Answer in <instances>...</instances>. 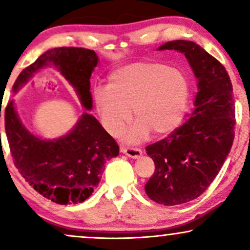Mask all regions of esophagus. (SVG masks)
<instances>
[{
    "label": "esophagus",
    "instance_id": "34e87169",
    "mask_svg": "<svg viewBox=\"0 0 250 250\" xmlns=\"http://www.w3.org/2000/svg\"><path fill=\"white\" fill-rule=\"evenodd\" d=\"M121 152L122 154L127 155L128 157L131 158H138L142 155V150L138 148H131V146H121Z\"/></svg>",
    "mask_w": 250,
    "mask_h": 250
}]
</instances>
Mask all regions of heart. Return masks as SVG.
<instances>
[{
	"instance_id": "1",
	"label": "heart",
	"mask_w": 250,
	"mask_h": 250,
	"mask_svg": "<svg viewBox=\"0 0 250 250\" xmlns=\"http://www.w3.org/2000/svg\"><path fill=\"white\" fill-rule=\"evenodd\" d=\"M188 78L178 68L157 62H136L117 68L108 86L94 89V102L102 123L112 135H119L131 117L138 122L129 131L131 142L142 140L150 130L157 135L179 125L188 107Z\"/></svg>"
}]
</instances>
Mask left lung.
<instances>
[{
    "instance_id": "left-lung-1",
    "label": "left lung",
    "mask_w": 250,
    "mask_h": 250,
    "mask_svg": "<svg viewBox=\"0 0 250 250\" xmlns=\"http://www.w3.org/2000/svg\"><path fill=\"white\" fill-rule=\"evenodd\" d=\"M158 50L184 53L198 79L193 112L169 136L146 148L155 163L146 193L173 206L199 197L219 173L234 141L235 104L226 68L200 45L173 41Z\"/></svg>"
}]
</instances>
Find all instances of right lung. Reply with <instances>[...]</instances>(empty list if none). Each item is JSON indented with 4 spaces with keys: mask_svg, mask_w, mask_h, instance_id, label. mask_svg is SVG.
Returning a JSON list of instances; mask_svg holds the SVG:
<instances>
[{
    "mask_svg": "<svg viewBox=\"0 0 250 250\" xmlns=\"http://www.w3.org/2000/svg\"><path fill=\"white\" fill-rule=\"evenodd\" d=\"M98 62L93 50L56 47L21 72L13 91H19L44 66L53 64L74 87L81 104L91 110L89 79ZM4 122L15 167L38 193L60 205L85 201L101 180L106 161L119 155L115 140L87 112L72 131L56 140H43L30 133L17 116L14 101L5 107Z\"/></svg>",
    "mask_w": 250,
    "mask_h": 250,
    "instance_id": "1",
    "label": "right lung"
}]
</instances>
